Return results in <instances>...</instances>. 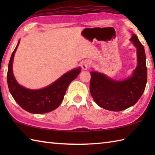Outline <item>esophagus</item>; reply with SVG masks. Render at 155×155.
<instances>
[{
  "mask_svg": "<svg viewBox=\"0 0 155 155\" xmlns=\"http://www.w3.org/2000/svg\"><path fill=\"white\" fill-rule=\"evenodd\" d=\"M90 65H91L90 61H89V60H85V61H83V62L82 63V65H81V66H82L83 70H86L88 69V68L90 67Z\"/></svg>",
  "mask_w": 155,
  "mask_h": 155,
  "instance_id": "1",
  "label": "esophagus"
}]
</instances>
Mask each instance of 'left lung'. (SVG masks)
Returning a JSON list of instances; mask_svg holds the SVG:
<instances>
[{
  "label": "left lung",
  "mask_w": 155,
  "mask_h": 155,
  "mask_svg": "<svg viewBox=\"0 0 155 155\" xmlns=\"http://www.w3.org/2000/svg\"><path fill=\"white\" fill-rule=\"evenodd\" d=\"M130 40L137 48V65L133 74L116 81L103 73L91 71L90 90L95 103L102 108L120 111L134 105L141 98L147 83L146 54L143 46L133 33Z\"/></svg>",
  "instance_id": "left-lung-1"
}]
</instances>
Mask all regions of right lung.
Listing matches in <instances>:
<instances>
[{"instance_id":"right-lung-1","label":"right lung","mask_w":155,"mask_h":155,"mask_svg":"<svg viewBox=\"0 0 155 155\" xmlns=\"http://www.w3.org/2000/svg\"><path fill=\"white\" fill-rule=\"evenodd\" d=\"M19 44L20 40L9 62L7 79L10 93L15 102L28 112L40 114L53 111L62 103L68 85L78 77L81 68L70 70L54 83L40 90L27 89L18 84L13 73V61Z\"/></svg>"}]
</instances>
